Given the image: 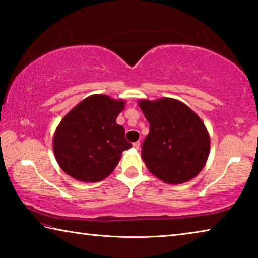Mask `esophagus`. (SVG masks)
<instances>
[{
    "instance_id": "obj_1",
    "label": "esophagus",
    "mask_w": 258,
    "mask_h": 258,
    "mask_svg": "<svg viewBox=\"0 0 258 258\" xmlns=\"http://www.w3.org/2000/svg\"><path fill=\"white\" fill-rule=\"evenodd\" d=\"M140 145H141V143H140V141L134 142V143H133V148H134V149H139V148H140Z\"/></svg>"
}]
</instances>
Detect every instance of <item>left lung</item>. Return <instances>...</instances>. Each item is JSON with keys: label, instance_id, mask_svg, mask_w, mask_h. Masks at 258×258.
<instances>
[{"label": "left lung", "instance_id": "left-lung-1", "mask_svg": "<svg viewBox=\"0 0 258 258\" xmlns=\"http://www.w3.org/2000/svg\"><path fill=\"white\" fill-rule=\"evenodd\" d=\"M138 104L150 124L141 151L150 173L168 184L197 176L211 150L208 131L200 117L172 98L141 99Z\"/></svg>", "mask_w": 258, "mask_h": 258}]
</instances>
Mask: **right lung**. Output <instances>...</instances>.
I'll list each match as a JSON object with an SVG mask.
<instances>
[{"instance_id":"1","label":"right lung","mask_w":258,"mask_h":258,"mask_svg":"<svg viewBox=\"0 0 258 258\" xmlns=\"http://www.w3.org/2000/svg\"><path fill=\"white\" fill-rule=\"evenodd\" d=\"M123 99L93 94L76 104L61 119L52 145L60 168L85 183L100 182L118 165L123 151L132 145L116 123L124 110Z\"/></svg>"}]
</instances>
